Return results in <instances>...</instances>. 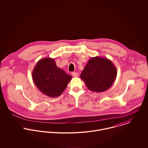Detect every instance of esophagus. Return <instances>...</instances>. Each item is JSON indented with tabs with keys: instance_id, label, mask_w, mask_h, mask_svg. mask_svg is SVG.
Instances as JSON below:
<instances>
[{
	"instance_id": "esophagus-1",
	"label": "esophagus",
	"mask_w": 148,
	"mask_h": 148,
	"mask_svg": "<svg viewBox=\"0 0 148 148\" xmlns=\"http://www.w3.org/2000/svg\"><path fill=\"white\" fill-rule=\"evenodd\" d=\"M71 74L73 77H77L79 76V73L77 72H72Z\"/></svg>"
}]
</instances>
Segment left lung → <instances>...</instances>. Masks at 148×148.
Segmentation results:
<instances>
[{
  "instance_id": "1",
  "label": "left lung",
  "mask_w": 148,
  "mask_h": 148,
  "mask_svg": "<svg viewBox=\"0 0 148 148\" xmlns=\"http://www.w3.org/2000/svg\"><path fill=\"white\" fill-rule=\"evenodd\" d=\"M117 73L116 66L109 59L96 56L89 60L80 77L90 90L102 92L112 85Z\"/></svg>"
}]
</instances>
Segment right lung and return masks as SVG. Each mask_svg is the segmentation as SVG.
I'll return each instance as SVG.
<instances>
[{"mask_svg":"<svg viewBox=\"0 0 148 148\" xmlns=\"http://www.w3.org/2000/svg\"><path fill=\"white\" fill-rule=\"evenodd\" d=\"M32 77L39 90L51 97L61 95L72 79V76L58 67L55 60L51 58H43L38 62Z\"/></svg>","mask_w":148,"mask_h":148,"instance_id":"obj_1","label":"right lung"}]
</instances>
